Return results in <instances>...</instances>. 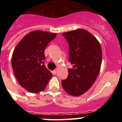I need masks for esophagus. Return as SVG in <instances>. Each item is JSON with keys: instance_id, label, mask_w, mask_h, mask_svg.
Segmentation results:
<instances>
[{"instance_id": "obj_1", "label": "esophagus", "mask_w": 122, "mask_h": 122, "mask_svg": "<svg viewBox=\"0 0 122 122\" xmlns=\"http://www.w3.org/2000/svg\"><path fill=\"white\" fill-rule=\"evenodd\" d=\"M57 70H54L53 71H52V74H54V75H56V73H57Z\"/></svg>"}]
</instances>
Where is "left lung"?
Wrapping results in <instances>:
<instances>
[{
  "label": "left lung",
  "mask_w": 122,
  "mask_h": 122,
  "mask_svg": "<svg viewBox=\"0 0 122 122\" xmlns=\"http://www.w3.org/2000/svg\"><path fill=\"white\" fill-rule=\"evenodd\" d=\"M68 43L69 61L73 65L68 76L62 80L66 93L80 96L90 89L98 77L102 61V50L98 41L86 30L78 29L62 34Z\"/></svg>",
  "instance_id": "8db88e82"
}]
</instances>
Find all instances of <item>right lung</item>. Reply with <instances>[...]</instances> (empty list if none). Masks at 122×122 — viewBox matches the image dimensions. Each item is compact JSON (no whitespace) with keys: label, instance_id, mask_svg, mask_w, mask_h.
<instances>
[{"label":"right lung","instance_id":"right-lung-1","mask_svg":"<svg viewBox=\"0 0 122 122\" xmlns=\"http://www.w3.org/2000/svg\"><path fill=\"white\" fill-rule=\"evenodd\" d=\"M57 33L41 30L27 34L16 46L11 65L19 84L25 90L36 93L46 88L52 73L45 65V49Z\"/></svg>","mask_w":122,"mask_h":122}]
</instances>
